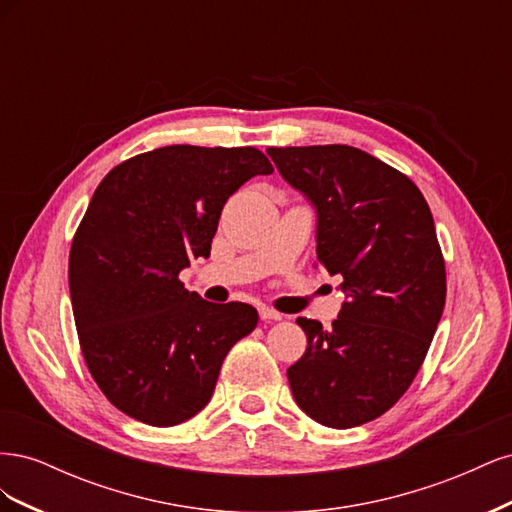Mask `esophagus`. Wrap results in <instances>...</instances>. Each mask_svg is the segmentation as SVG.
I'll list each match as a JSON object with an SVG mask.
<instances>
[{"label": "esophagus", "instance_id": "1", "mask_svg": "<svg viewBox=\"0 0 512 512\" xmlns=\"http://www.w3.org/2000/svg\"><path fill=\"white\" fill-rule=\"evenodd\" d=\"M258 314H260V320H282V314L275 312V309H271L267 305H262L258 309Z\"/></svg>", "mask_w": 512, "mask_h": 512}]
</instances>
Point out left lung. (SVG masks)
Here are the masks:
<instances>
[{
	"mask_svg": "<svg viewBox=\"0 0 512 512\" xmlns=\"http://www.w3.org/2000/svg\"><path fill=\"white\" fill-rule=\"evenodd\" d=\"M318 211V262L346 303L331 329L297 318L307 350L288 367L299 408L333 429L391 410L421 369L446 301L436 226L414 181L348 145L269 147Z\"/></svg>",
	"mask_w": 512,
	"mask_h": 512,
	"instance_id": "8db88e82",
	"label": "left lung"
}]
</instances>
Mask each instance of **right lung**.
Returning a JSON list of instances; mask_svg holds the SVG:
<instances>
[{
    "label": "right lung",
    "instance_id": "right-lung-1",
    "mask_svg": "<svg viewBox=\"0 0 512 512\" xmlns=\"http://www.w3.org/2000/svg\"><path fill=\"white\" fill-rule=\"evenodd\" d=\"M273 166L256 147L170 145L117 164L70 247V299L85 365L136 421L173 427L203 410L228 350L258 324L247 303H209L181 269L209 258L228 196Z\"/></svg>",
    "mask_w": 512,
    "mask_h": 512
}]
</instances>
